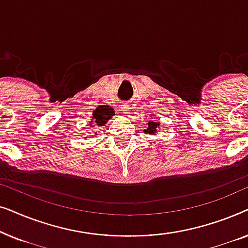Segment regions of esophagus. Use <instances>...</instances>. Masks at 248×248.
<instances>
[{
  "label": "esophagus",
  "instance_id": "34e87169",
  "mask_svg": "<svg viewBox=\"0 0 248 248\" xmlns=\"http://www.w3.org/2000/svg\"><path fill=\"white\" fill-rule=\"evenodd\" d=\"M131 104L130 103H123L121 105V111L123 114H130L131 111Z\"/></svg>",
  "mask_w": 248,
  "mask_h": 248
}]
</instances>
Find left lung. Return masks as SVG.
I'll return each instance as SVG.
<instances>
[{"label":"left lung","mask_w":248,"mask_h":248,"mask_svg":"<svg viewBox=\"0 0 248 248\" xmlns=\"http://www.w3.org/2000/svg\"><path fill=\"white\" fill-rule=\"evenodd\" d=\"M160 126V124H159V122H155V121H149L148 122V127L144 128V132L147 134H152L155 135V132H157V128Z\"/></svg>","instance_id":"8db88e82"}]
</instances>
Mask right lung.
<instances>
[{
	"label": "right lung",
	"mask_w": 248,
	"mask_h": 248,
	"mask_svg": "<svg viewBox=\"0 0 248 248\" xmlns=\"http://www.w3.org/2000/svg\"><path fill=\"white\" fill-rule=\"evenodd\" d=\"M115 111L109 106H99L96 108V110H93V124H96L97 126H104L107 123V121L109 120L111 116H114Z\"/></svg>",
	"instance_id": "obj_1"
}]
</instances>
